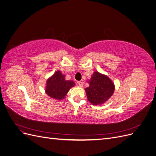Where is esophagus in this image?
Segmentation results:
<instances>
[{
  "instance_id": "obj_1",
  "label": "esophagus",
  "mask_w": 156,
  "mask_h": 156,
  "mask_svg": "<svg viewBox=\"0 0 156 156\" xmlns=\"http://www.w3.org/2000/svg\"><path fill=\"white\" fill-rule=\"evenodd\" d=\"M78 84H79V86L80 87H83L84 84H83V82H81V81H79V82H78Z\"/></svg>"
}]
</instances>
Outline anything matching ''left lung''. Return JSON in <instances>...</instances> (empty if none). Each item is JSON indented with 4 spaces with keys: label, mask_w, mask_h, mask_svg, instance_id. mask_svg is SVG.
<instances>
[{
    "label": "left lung",
    "mask_w": 156,
    "mask_h": 156,
    "mask_svg": "<svg viewBox=\"0 0 156 156\" xmlns=\"http://www.w3.org/2000/svg\"><path fill=\"white\" fill-rule=\"evenodd\" d=\"M89 87L85 88L88 101L94 105L103 104L114 93L115 85L107 75L95 72L88 81Z\"/></svg>",
    "instance_id": "obj_1"
}]
</instances>
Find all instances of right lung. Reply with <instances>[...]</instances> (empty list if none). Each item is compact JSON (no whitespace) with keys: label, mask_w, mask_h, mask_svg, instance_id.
Masks as SVG:
<instances>
[{"label":"right lung","mask_w":156,"mask_h":156,"mask_svg":"<svg viewBox=\"0 0 156 156\" xmlns=\"http://www.w3.org/2000/svg\"><path fill=\"white\" fill-rule=\"evenodd\" d=\"M74 85L73 81L66 80L65 75L58 70L47 81L45 92L51 98L60 100L65 98L69 89Z\"/></svg>","instance_id":"right-lung-1"}]
</instances>
